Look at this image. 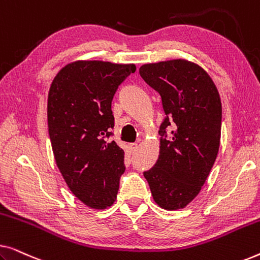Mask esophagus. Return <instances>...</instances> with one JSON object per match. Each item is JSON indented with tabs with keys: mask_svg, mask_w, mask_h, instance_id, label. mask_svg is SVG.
Listing matches in <instances>:
<instances>
[{
	"mask_svg": "<svg viewBox=\"0 0 260 260\" xmlns=\"http://www.w3.org/2000/svg\"><path fill=\"white\" fill-rule=\"evenodd\" d=\"M127 147H129V150H130L131 152H134V151L137 150L138 145H137V143H130L129 145H127Z\"/></svg>",
	"mask_w": 260,
	"mask_h": 260,
	"instance_id": "obj_1",
	"label": "esophagus"
}]
</instances>
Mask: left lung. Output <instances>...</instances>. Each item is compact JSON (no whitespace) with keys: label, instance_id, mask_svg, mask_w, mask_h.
Instances as JSON below:
<instances>
[{"label":"left lung","instance_id":"obj_1","mask_svg":"<svg viewBox=\"0 0 260 260\" xmlns=\"http://www.w3.org/2000/svg\"><path fill=\"white\" fill-rule=\"evenodd\" d=\"M140 74L162 99L159 155L144 172L159 207L184 208L200 193L219 151L221 101L208 73L183 59L141 66Z\"/></svg>","mask_w":260,"mask_h":260}]
</instances>
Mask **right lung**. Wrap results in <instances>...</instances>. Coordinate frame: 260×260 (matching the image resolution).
Returning a JSON list of instances; mask_svg holds the SVG:
<instances>
[{"instance_id":"add662e5","label":"right lung","mask_w":260,"mask_h":260,"mask_svg":"<svg viewBox=\"0 0 260 260\" xmlns=\"http://www.w3.org/2000/svg\"><path fill=\"white\" fill-rule=\"evenodd\" d=\"M136 71L99 60L62 67L48 92V134L56 166L70 190L88 207L115 202L125 172L124 150L115 141L111 103L117 88Z\"/></svg>"}]
</instances>
